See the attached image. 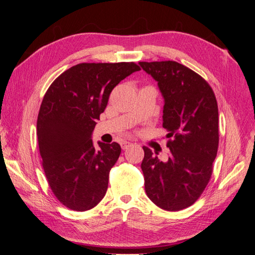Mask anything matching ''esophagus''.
<instances>
[{"label":"esophagus","mask_w":255,"mask_h":255,"mask_svg":"<svg viewBox=\"0 0 255 255\" xmlns=\"http://www.w3.org/2000/svg\"><path fill=\"white\" fill-rule=\"evenodd\" d=\"M133 145V143L132 142H128V141H123L122 143H121V148L123 149V150H127V149H128L129 146H132Z\"/></svg>","instance_id":"1"}]
</instances>
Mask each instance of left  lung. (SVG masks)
<instances>
[{
  "label": "left lung",
  "instance_id": "left-lung-1",
  "mask_svg": "<svg viewBox=\"0 0 255 255\" xmlns=\"http://www.w3.org/2000/svg\"><path fill=\"white\" fill-rule=\"evenodd\" d=\"M157 82L164 98L163 127L170 156L160 161L143 146L141 163L146 196L166 211H181L201 196L217 155L218 106L214 91L199 74L176 61L139 63Z\"/></svg>",
  "mask_w": 255,
  "mask_h": 255
}]
</instances>
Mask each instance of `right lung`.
<instances>
[{
  "label": "right lung",
  "mask_w": 255,
  "mask_h": 255,
  "mask_svg": "<svg viewBox=\"0 0 255 255\" xmlns=\"http://www.w3.org/2000/svg\"><path fill=\"white\" fill-rule=\"evenodd\" d=\"M139 70L134 63L79 64L45 92L37 120L42 167L53 194L70 210L88 211L106 194L121 146L98 141L96 149L92 133L112 90Z\"/></svg>",
  "instance_id": "add662e5"
}]
</instances>
